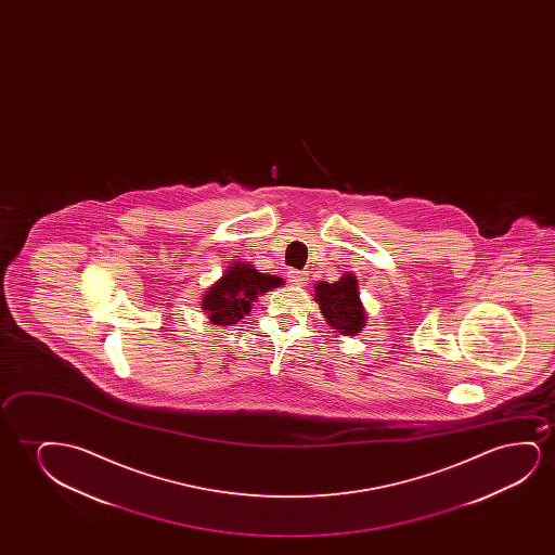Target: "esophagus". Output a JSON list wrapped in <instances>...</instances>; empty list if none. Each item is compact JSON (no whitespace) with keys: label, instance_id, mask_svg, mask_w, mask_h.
Returning <instances> with one entry per match:
<instances>
[{"label":"esophagus","instance_id":"obj_1","mask_svg":"<svg viewBox=\"0 0 555 555\" xmlns=\"http://www.w3.org/2000/svg\"><path fill=\"white\" fill-rule=\"evenodd\" d=\"M307 273L305 271H297V269H289L288 271V282L289 284H294V286H305L307 284Z\"/></svg>","mask_w":555,"mask_h":555}]
</instances>
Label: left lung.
I'll use <instances>...</instances> for the list:
<instances>
[{"mask_svg": "<svg viewBox=\"0 0 555 555\" xmlns=\"http://www.w3.org/2000/svg\"><path fill=\"white\" fill-rule=\"evenodd\" d=\"M314 299L326 319L327 326L334 327L339 335H358L365 324L364 305L358 294V281L354 274H343L339 281L319 282L314 286Z\"/></svg>", "mask_w": 555, "mask_h": 555, "instance_id": "left-lung-1", "label": "left lung"}]
</instances>
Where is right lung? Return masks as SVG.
I'll use <instances>...</instances> for the list:
<instances>
[{
  "label": "right lung",
  "mask_w": 555,
  "mask_h": 555,
  "mask_svg": "<svg viewBox=\"0 0 555 555\" xmlns=\"http://www.w3.org/2000/svg\"><path fill=\"white\" fill-rule=\"evenodd\" d=\"M284 284L282 279L273 274L259 273L250 263L235 261L225 269L220 281L214 282L203 297V312L208 320L218 326H231L248 314L251 304L263 296L269 289L279 288Z\"/></svg>",
  "instance_id": "right-lung-1"
}]
</instances>
